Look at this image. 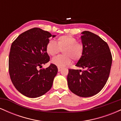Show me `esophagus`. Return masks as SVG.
<instances>
[{
    "mask_svg": "<svg viewBox=\"0 0 121 121\" xmlns=\"http://www.w3.org/2000/svg\"><path fill=\"white\" fill-rule=\"evenodd\" d=\"M61 69H62L61 68H59V67H58V71H59V72L61 71Z\"/></svg>",
    "mask_w": 121,
    "mask_h": 121,
    "instance_id": "esophagus-1",
    "label": "esophagus"
}]
</instances>
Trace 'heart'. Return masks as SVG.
Here are the masks:
<instances>
[{
  "mask_svg": "<svg viewBox=\"0 0 121 121\" xmlns=\"http://www.w3.org/2000/svg\"><path fill=\"white\" fill-rule=\"evenodd\" d=\"M62 51V56L53 58L51 62L59 68L68 66L71 64L72 59L78 61L81 59L84 52V46L77 40L70 35L60 36L56 43L53 40L48 42L46 46L47 53L51 56H55Z\"/></svg>",
  "mask_w": 121,
  "mask_h": 121,
  "instance_id": "b5f03b06",
  "label": "heart"
}]
</instances>
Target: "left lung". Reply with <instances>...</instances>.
<instances>
[{"label":"left lung","instance_id":"left-lung-1","mask_svg":"<svg viewBox=\"0 0 121 121\" xmlns=\"http://www.w3.org/2000/svg\"><path fill=\"white\" fill-rule=\"evenodd\" d=\"M81 36L84 52L76 66L81 69H69L68 85L72 93L89 97L99 93L109 78L112 56L108 44L100 37L89 31Z\"/></svg>","mask_w":121,"mask_h":121}]
</instances>
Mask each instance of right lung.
Masks as SVG:
<instances>
[{"label": "right lung", "mask_w": 121, "mask_h": 121, "mask_svg": "<svg viewBox=\"0 0 121 121\" xmlns=\"http://www.w3.org/2000/svg\"><path fill=\"white\" fill-rule=\"evenodd\" d=\"M49 32L34 28L22 33L12 43L9 55V73L12 84L20 93L29 98L45 94L52 86L58 69L51 64L46 69L37 68L49 61L46 46Z\"/></svg>", "instance_id": "obj_1"}]
</instances>
